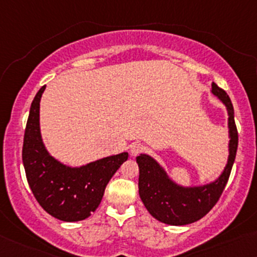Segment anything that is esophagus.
Returning a JSON list of instances; mask_svg holds the SVG:
<instances>
[{
	"label": "esophagus",
	"mask_w": 257,
	"mask_h": 257,
	"mask_svg": "<svg viewBox=\"0 0 257 257\" xmlns=\"http://www.w3.org/2000/svg\"><path fill=\"white\" fill-rule=\"evenodd\" d=\"M144 150H145V148H144L143 144L135 143L131 146V155L132 156H138V155L142 154Z\"/></svg>",
	"instance_id": "34e87169"
}]
</instances>
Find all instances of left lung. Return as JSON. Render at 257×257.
Listing matches in <instances>:
<instances>
[{"label": "left lung", "instance_id": "obj_1", "mask_svg": "<svg viewBox=\"0 0 257 257\" xmlns=\"http://www.w3.org/2000/svg\"><path fill=\"white\" fill-rule=\"evenodd\" d=\"M211 92L222 101L228 112V161L224 170L213 182L195 187H184L174 182L154 157L142 154L139 166V195L146 210L162 223L184 225L199 221L218 201L223 193L238 149V132L234 122V108L229 96L215 83Z\"/></svg>", "mask_w": 257, "mask_h": 257}]
</instances>
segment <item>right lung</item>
Returning a JSON list of instances; mask_svg holds the SVG:
<instances>
[{
    "instance_id": "add662e5",
    "label": "right lung",
    "mask_w": 257,
    "mask_h": 257,
    "mask_svg": "<svg viewBox=\"0 0 257 257\" xmlns=\"http://www.w3.org/2000/svg\"><path fill=\"white\" fill-rule=\"evenodd\" d=\"M42 86L30 106L23 144V165L28 183L40 206L64 222L83 221L100 205L106 185L128 152L103 157L80 167H70L51 156L40 132Z\"/></svg>"
}]
</instances>
